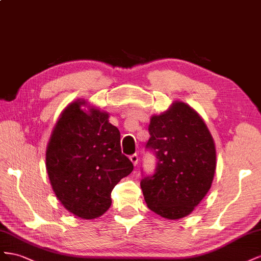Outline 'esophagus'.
<instances>
[{
	"mask_svg": "<svg viewBox=\"0 0 261 261\" xmlns=\"http://www.w3.org/2000/svg\"><path fill=\"white\" fill-rule=\"evenodd\" d=\"M130 161L133 163V165H137L138 164V161H139V156L137 155V154H132L131 156H130Z\"/></svg>",
	"mask_w": 261,
	"mask_h": 261,
	"instance_id": "esophagus-1",
	"label": "esophagus"
}]
</instances>
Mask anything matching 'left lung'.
I'll return each mask as SVG.
<instances>
[{"label":"left lung","instance_id":"1","mask_svg":"<svg viewBox=\"0 0 261 261\" xmlns=\"http://www.w3.org/2000/svg\"><path fill=\"white\" fill-rule=\"evenodd\" d=\"M148 132L145 148L155 155L156 166L141 180L145 202L163 218H184L211 188L217 166L213 139L201 117L181 101L153 116Z\"/></svg>","mask_w":261,"mask_h":261}]
</instances>
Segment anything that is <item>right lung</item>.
I'll return each mask as SVG.
<instances>
[{"label":"right lung","instance_id":"1","mask_svg":"<svg viewBox=\"0 0 261 261\" xmlns=\"http://www.w3.org/2000/svg\"><path fill=\"white\" fill-rule=\"evenodd\" d=\"M84 101L66 107L50 138L46 165L56 196L66 210L95 219L111 205V191L133 170L121 153L120 132L108 114L81 109Z\"/></svg>","mask_w":261,"mask_h":261}]
</instances>
